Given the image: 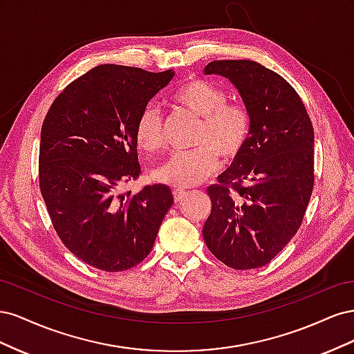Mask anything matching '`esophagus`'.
<instances>
[{
	"mask_svg": "<svg viewBox=\"0 0 354 354\" xmlns=\"http://www.w3.org/2000/svg\"><path fill=\"white\" fill-rule=\"evenodd\" d=\"M185 195H186V190H183V189H176V190H174V201H176V202H180L181 199H183Z\"/></svg>",
	"mask_w": 354,
	"mask_h": 354,
	"instance_id": "34e87169",
	"label": "esophagus"
}]
</instances>
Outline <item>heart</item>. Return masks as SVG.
<instances>
[{"mask_svg": "<svg viewBox=\"0 0 354 354\" xmlns=\"http://www.w3.org/2000/svg\"><path fill=\"white\" fill-rule=\"evenodd\" d=\"M178 109L201 120L195 134V151L174 153L159 167L153 177L173 187H190L216 174L221 156L236 159L250 137V112L242 103L226 102V94L217 85L199 78L183 82L171 95ZM134 136L138 147L153 153L164 146L162 121L158 109L147 106L137 118Z\"/></svg>", "mask_w": 354, "mask_h": 354, "instance_id": "obj_1", "label": "heart"}]
</instances>
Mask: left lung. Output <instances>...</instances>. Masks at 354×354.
Instances as JSON below:
<instances>
[{
	"label": "left lung",
	"instance_id": "left-lung-1",
	"mask_svg": "<svg viewBox=\"0 0 354 354\" xmlns=\"http://www.w3.org/2000/svg\"><path fill=\"white\" fill-rule=\"evenodd\" d=\"M205 75L227 78L250 112L241 155L208 187V250L236 270L272 261L297 233L313 192L315 133L297 91L252 60H214Z\"/></svg>",
	"mask_w": 354,
	"mask_h": 354
}]
</instances>
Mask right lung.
I'll return each mask as SVG.
<instances>
[{"label":"right lung","mask_w":354,"mask_h":354,"mask_svg":"<svg viewBox=\"0 0 354 354\" xmlns=\"http://www.w3.org/2000/svg\"><path fill=\"white\" fill-rule=\"evenodd\" d=\"M174 73L95 66L60 93L42 124L39 187L51 223L66 248L99 270L142 263L174 203L167 185L121 192L140 174L137 118Z\"/></svg>","instance_id":"1"}]
</instances>
